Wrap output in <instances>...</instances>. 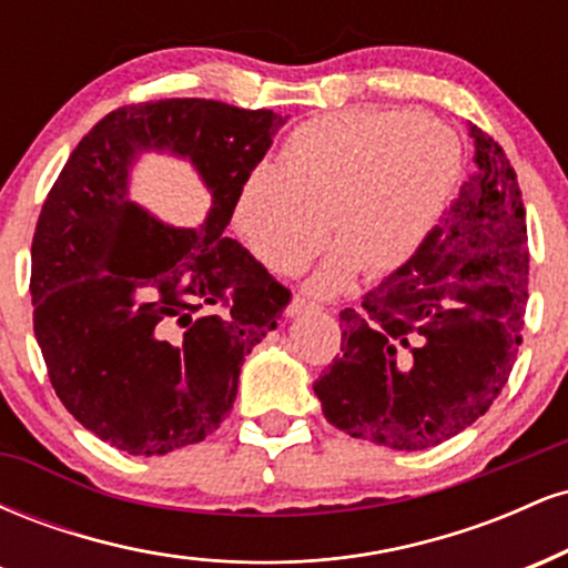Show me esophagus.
Wrapping results in <instances>:
<instances>
[{
  "mask_svg": "<svg viewBox=\"0 0 568 568\" xmlns=\"http://www.w3.org/2000/svg\"><path fill=\"white\" fill-rule=\"evenodd\" d=\"M312 310H317V306L312 302H306V298H302V296H293L288 306H285V315L296 317V315H304V312H312Z\"/></svg>",
  "mask_w": 568,
  "mask_h": 568,
  "instance_id": "1",
  "label": "esophagus"
}]
</instances>
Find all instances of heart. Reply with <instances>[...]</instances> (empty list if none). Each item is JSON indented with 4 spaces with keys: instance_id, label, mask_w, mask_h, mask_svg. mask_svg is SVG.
Listing matches in <instances>:
<instances>
[{
    "instance_id": "obj_1",
    "label": "heart",
    "mask_w": 568,
    "mask_h": 568,
    "mask_svg": "<svg viewBox=\"0 0 568 568\" xmlns=\"http://www.w3.org/2000/svg\"><path fill=\"white\" fill-rule=\"evenodd\" d=\"M459 173V139L443 122L408 109H344L293 130L280 168L262 162L245 175L234 226L266 270L296 275L331 224L338 247L306 283L325 296L357 266L384 275L406 264L438 224Z\"/></svg>"
}]
</instances>
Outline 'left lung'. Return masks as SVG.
<instances>
[{
    "label": "left lung",
    "instance_id": "1",
    "mask_svg": "<svg viewBox=\"0 0 568 568\" xmlns=\"http://www.w3.org/2000/svg\"><path fill=\"white\" fill-rule=\"evenodd\" d=\"M475 173L419 251L342 315V355L315 387L336 429L397 452L438 446L497 400L529 302L518 179L470 125Z\"/></svg>",
    "mask_w": 568,
    "mask_h": 568
}]
</instances>
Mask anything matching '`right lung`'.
I'll list each match as a JSON object with an SVG mask.
<instances>
[{
    "label": "right lung",
    "mask_w": 568,
    "mask_h": 568,
    "mask_svg": "<svg viewBox=\"0 0 568 568\" xmlns=\"http://www.w3.org/2000/svg\"><path fill=\"white\" fill-rule=\"evenodd\" d=\"M288 116L205 98L122 106L77 143L31 243L34 334L55 395L133 456L205 440L232 410L245 355L291 293L224 237L245 175ZM143 153L186 159L212 192L197 227L129 197Z\"/></svg>",
    "instance_id": "right-lung-1"
}]
</instances>
